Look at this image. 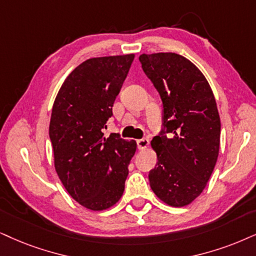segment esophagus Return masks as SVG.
Instances as JSON below:
<instances>
[{
	"label": "esophagus",
	"mask_w": 256,
	"mask_h": 256,
	"mask_svg": "<svg viewBox=\"0 0 256 256\" xmlns=\"http://www.w3.org/2000/svg\"><path fill=\"white\" fill-rule=\"evenodd\" d=\"M148 146V138H142L137 140V148L139 150H145Z\"/></svg>",
	"instance_id": "obj_1"
}]
</instances>
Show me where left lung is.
Listing matches in <instances>:
<instances>
[{
  "instance_id": "8db88e82",
  "label": "left lung",
  "mask_w": 256,
  "mask_h": 256,
  "mask_svg": "<svg viewBox=\"0 0 256 256\" xmlns=\"http://www.w3.org/2000/svg\"><path fill=\"white\" fill-rule=\"evenodd\" d=\"M139 61L162 100V128L151 140L157 154L151 189L166 204L186 206L203 192L218 160L215 96L202 72L180 54H142Z\"/></svg>"
}]
</instances>
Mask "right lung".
<instances>
[{
  "label": "right lung",
  "instance_id": "right-lung-1",
  "mask_svg": "<svg viewBox=\"0 0 256 256\" xmlns=\"http://www.w3.org/2000/svg\"><path fill=\"white\" fill-rule=\"evenodd\" d=\"M134 54L93 58L66 78L54 102L50 138L58 176L70 196L90 210H104L124 192L134 140L104 137L112 106Z\"/></svg>",
  "mask_w": 256,
  "mask_h": 256
}]
</instances>
